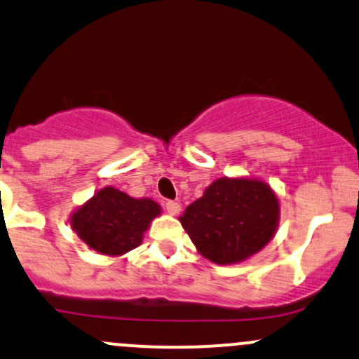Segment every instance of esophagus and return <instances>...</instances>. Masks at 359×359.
<instances>
[{
	"mask_svg": "<svg viewBox=\"0 0 359 359\" xmlns=\"http://www.w3.org/2000/svg\"><path fill=\"white\" fill-rule=\"evenodd\" d=\"M165 210H167L168 215L177 216L180 210H182V206H180V203H177V201H167V203H165Z\"/></svg>",
	"mask_w": 359,
	"mask_h": 359,
	"instance_id": "esophagus-1",
	"label": "esophagus"
}]
</instances>
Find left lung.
<instances>
[{
  "label": "left lung",
  "instance_id": "obj_1",
  "mask_svg": "<svg viewBox=\"0 0 359 359\" xmlns=\"http://www.w3.org/2000/svg\"><path fill=\"white\" fill-rule=\"evenodd\" d=\"M179 219L203 257L222 266L238 264L273 240L279 199L261 179L222 177Z\"/></svg>",
  "mask_w": 359,
  "mask_h": 359
}]
</instances>
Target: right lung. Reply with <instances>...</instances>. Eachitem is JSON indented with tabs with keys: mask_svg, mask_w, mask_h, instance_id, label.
<instances>
[{
	"mask_svg": "<svg viewBox=\"0 0 359 359\" xmlns=\"http://www.w3.org/2000/svg\"><path fill=\"white\" fill-rule=\"evenodd\" d=\"M161 215L156 201L131 198L107 186L71 212L74 233L98 254L119 257L143 242L149 223Z\"/></svg>",
	"mask_w": 359,
	"mask_h": 359,
	"instance_id": "right-lung-1",
	"label": "right lung"
}]
</instances>
